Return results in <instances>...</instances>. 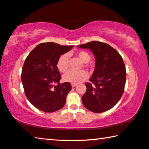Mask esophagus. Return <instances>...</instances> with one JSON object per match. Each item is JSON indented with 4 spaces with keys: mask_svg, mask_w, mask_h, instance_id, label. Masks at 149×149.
Wrapping results in <instances>:
<instances>
[{
    "mask_svg": "<svg viewBox=\"0 0 149 149\" xmlns=\"http://www.w3.org/2000/svg\"><path fill=\"white\" fill-rule=\"evenodd\" d=\"M77 86V84H72V87H76Z\"/></svg>",
    "mask_w": 149,
    "mask_h": 149,
    "instance_id": "esophagus-1",
    "label": "esophagus"
}]
</instances>
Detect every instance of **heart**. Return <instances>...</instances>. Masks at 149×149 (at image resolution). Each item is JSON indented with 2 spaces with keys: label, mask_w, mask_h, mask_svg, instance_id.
<instances>
[{
  "label": "heart",
  "mask_w": 149,
  "mask_h": 149,
  "mask_svg": "<svg viewBox=\"0 0 149 149\" xmlns=\"http://www.w3.org/2000/svg\"><path fill=\"white\" fill-rule=\"evenodd\" d=\"M77 56L84 63L85 67H89V62L91 60V56L88 52L85 51H79L76 53ZM69 56L67 54H64L60 56L58 60L56 66L60 72H65L68 68ZM88 77L87 73L84 70H81L79 72H74L70 70L65 73L63 76V79L66 82H70L72 84H78L82 81L87 79Z\"/></svg>",
  "instance_id": "obj_1"
}]
</instances>
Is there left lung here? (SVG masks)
Segmentation results:
<instances>
[{"label": "left lung", "instance_id": "1", "mask_svg": "<svg viewBox=\"0 0 149 149\" xmlns=\"http://www.w3.org/2000/svg\"><path fill=\"white\" fill-rule=\"evenodd\" d=\"M89 49L95 57V68L81 98L84 107L95 113L110 110L117 104L124 91L125 66L122 57L108 44L91 41L78 45Z\"/></svg>", "mask_w": 149, "mask_h": 149}]
</instances>
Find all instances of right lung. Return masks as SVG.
I'll use <instances>...</instances> for the list:
<instances>
[{"instance_id": "add662e5", "label": "right lung", "mask_w": 149, "mask_h": 149, "mask_svg": "<svg viewBox=\"0 0 149 149\" xmlns=\"http://www.w3.org/2000/svg\"><path fill=\"white\" fill-rule=\"evenodd\" d=\"M73 47L43 42L37 45L25 60L21 75L25 95L39 110L54 112L65 105L72 86L69 82L60 84L61 75L56 64L60 55Z\"/></svg>"}]
</instances>
